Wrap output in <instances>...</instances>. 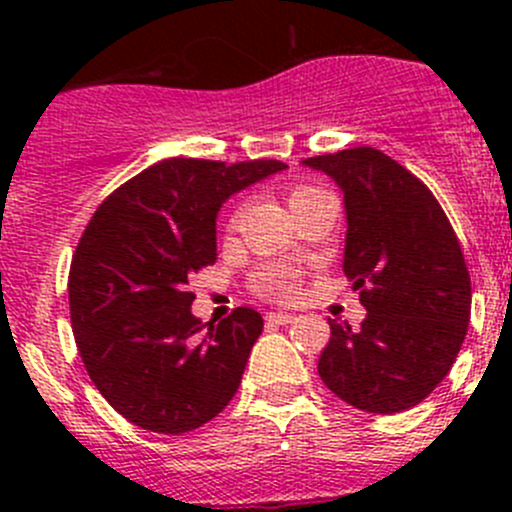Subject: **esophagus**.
Wrapping results in <instances>:
<instances>
[{
	"label": "esophagus",
	"mask_w": 512,
	"mask_h": 512,
	"mask_svg": "<svg viewBox=\"0 0 512 512\" xmlns=\"http://www.w3.org/2000/svg\"><path fill=\"white\" fill-rule=\"evenodd\" d=\"M294 314H287V312H270L265 317L267 324H292L294 322Z\"/></svg>",
	"instance_id": "1"
}]
</instances>
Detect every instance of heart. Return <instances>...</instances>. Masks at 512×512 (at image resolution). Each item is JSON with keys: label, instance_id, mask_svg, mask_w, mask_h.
Instances as JSON below:
<instances>
[{"label": "heart", "instance_id": "b5f03b06", "mask_svg": "<svg viewBox=\"0 0 512 512\" xmlns=\"http://www.w3.org/2000/svg\"><path fill=\"white\" fill-rule=\"evenodd\" d=\"M314 193H322V190L312 188V185H299V188L292 190L289 203H297V200L309 198V195ZM235 225H237V213L230 218V227ZM252 289H255L260 297L272 299V302H289L299 289V272L287 265H267L252 277Z\"/></svg>", "mask_w": 512, "mask_h": 512}]
</instances>
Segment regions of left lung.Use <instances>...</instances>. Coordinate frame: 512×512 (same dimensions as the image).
<instances>
[{
    "label": "left lung",
    "mask_w": 512,
    "mask_h": 512,
    "mask_svg": "<svg viewBox=\"0 0 512 512\" xmlns=\"http://www.w3.org/2000/svg\"><path fill=\"white\" fill-rule=\"evenodd\" d=\"M344 193V275L359 292V329L329 322L319 376L369 414L421 404L451 371L471 319V275L446 213L414 173L359 146L302 160Z\"/></svg>",
    "instance_id": "obj_1"
}]
</instances>
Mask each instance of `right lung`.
<instances>
[{
  "label": "right lung",
  "instance_id": "right-lung-1",
  "mask_svg": "<svg viewBox=\"0 0 512 512\" xmlns=\"http://www.w3.org/2000/svg\"><path fill=\"white\" fill-rule=\"evenodd\" d=\"M280 160L165 158L113 190L69 270L76 347L103 399L153 433L180 436L230 404L260 312L193 317L188 277L218 260L215 218L232 193L280 173Z\"/></svg>",
  "mask_w": 512,
  "mask_h": 512
}]
</instances>
